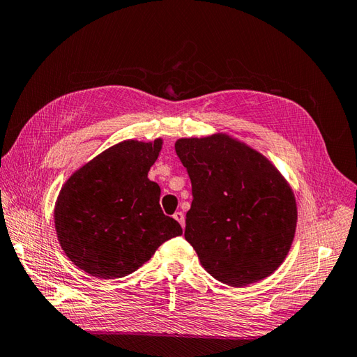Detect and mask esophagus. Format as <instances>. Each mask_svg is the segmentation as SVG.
I'll return each instance as SVG.
<instances>
[{
    "instance_id": "esophagus-1",
    "label": "esophagus",
    "mask_w": 357,
    "mask_h": 357,
    "mask_svg": "<svg viewBox=\"0 0 357 357\" xmlns=\"http://www.w3.org/2000/svg\"><path fill=\"white\" fill-rule=\"evenodd\" d=\"M174 219L181 225V228L185 229V214H183L181 211H176L174 213Z\"/></svg>"
}]
</instances>
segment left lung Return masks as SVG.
Masks as SVG:
<instances>
[{"instance_id": "obj_1", "label": "left lung", "mask_w": 357, "mask_h": 357, "mask_svg": "<svg viewBox=\"0 0 357 357\" xmlns=\"http://www.w3.org/2000/svg\"><path fill=\"white\" fill-rule=\"evenodd\" d=\"M176 153L192 183L185 238L202 266L234 287L273 274L296 228L286 180L262 155L226 135L181 138Z\"/></svg>"}]
</instances>
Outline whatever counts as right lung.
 I'll list each match as a JSON object with an SVG mask.
<instances>
[{
    "instance_id": "add662e5",
    "label": "right lung",
    "mask_w": 357,
    "mask_h": 357,
    "mask_svg": "<svg viewBox=\"0 0 357 357\" xmlns=\"http://www.w3.org/2000/svg\"><path fill=\"white\" fill-rule=\"evenodd\" d=\"M162 139L119 143L93 158L63 185L55 207L62 250L80 269L121 278L181 234L159 205L160 188L147 178Z\"/></svg>"
}]
</instances>
